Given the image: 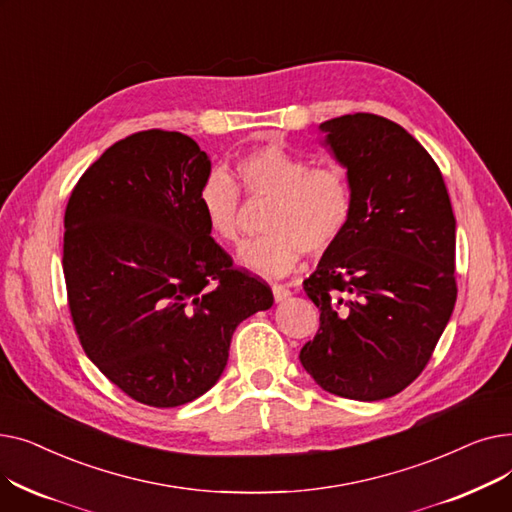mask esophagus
Returning a JSON list of instances; mask_svg holds the SVG:
<instances>
[{
  "instance_id": "1",
  "label": "esophagus",
  "mask_w": 512,
  "mask_h": 512,
  "mask_svg": "<svg viewBox=\"0 0 512 512\" xmlns=\"http://www.w3.org/2000/svg\"><path fill=\"white\" fill-rule=\"evenodd\" d=\"M272 292H274V299H276V303H282V301H286L288 297H290V290L286 288V286H282V284H274L272 286Z\"/></svg>"
}]
</instances>
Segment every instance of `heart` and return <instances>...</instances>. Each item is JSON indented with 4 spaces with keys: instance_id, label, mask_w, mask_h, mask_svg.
<instances>
[{
    "instance_id": "1",
    "label": "heart",
    "mask_w": 512,
    "mask_h": 512,
    "mask_svg": "<svg viewBox=\"0 0 512 512\" xmlns=\"http://www.w3.org/2000/svg\"><path fill=\"white\" fill-rule=\"evenodd\" d=\"M249 201H270L263 238L240 251V263L263 276L297 270L303 253L332 251L351 226L355 193L346 172L336 166L311 168V161L280 143L251 149L236 161V184L224 172H211L199 188V207L209 232L224 245L242 234L240 193Z\"/></svg>"
}]
</instances>
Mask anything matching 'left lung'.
<instances>
[{"instance_id": "1", "label": "left lung", "mask_w": 512, "mask_h": 512, "mask_svg": "<svg viewBox=\"0 0 512 512\" xmlns=\"http://www.w3.org/2000/svg\"><path fill=\"white\" fill-rule=\"evenodd\" d=\"M355 193L353 220L303 282L319 330L301 363L330 394L382 400L425 369L456 303V220L440 168L396 122L319 124Z\"/></svg>"}]
</instances>
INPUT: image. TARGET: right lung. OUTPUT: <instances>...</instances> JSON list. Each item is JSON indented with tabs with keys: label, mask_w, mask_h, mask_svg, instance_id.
Masks as SVG:
<instances>
[{
	"label": "right lung",
	"mask_w": 512,
	"mask_h": 512,
	"mask_svg": "<svg viewBox=\"0 0 512 512\" xmlns=\"http://www.w3.org/2000/svg\"><path fill=\"white\" fill-rule=\"evenodd\" d=\"M211 161L182 132L143 130L80 176L64 215V278L74 330L107 380L170 409L205 394L242 319L272 288L234 270L211 238L199 188Z\"/></svg>",
	"instance_id": "1"
}]
</instances>
